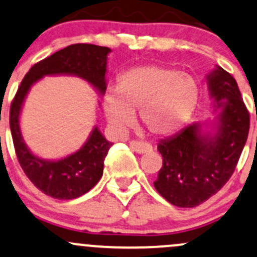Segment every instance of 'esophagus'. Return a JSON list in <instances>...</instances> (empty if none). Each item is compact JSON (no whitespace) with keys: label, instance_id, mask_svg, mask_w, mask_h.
<instances>
[{"label":"esophagus","instance_id":"34e87169","mask_svg":"<svg viewBox=\"0 0 257 257\" xmlns=\"http://www.w3.org/2000/svg\"><path fill=\"white\" fill-rule=\"evenodd\" d=\"M129 145H131L132 150L138 152V154H146V152L152 151V145L149 143L140 142V140H133Z\"/></svg>","mask_w":257,"mask_h":257}]
</instances>
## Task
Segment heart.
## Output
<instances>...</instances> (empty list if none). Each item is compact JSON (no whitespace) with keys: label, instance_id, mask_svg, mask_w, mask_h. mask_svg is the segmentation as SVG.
<instances>
[{"label":"heart","instance_id":"obj_1","mask_svg":"<svg viewBox=\"0 0 257 257\" xmlns=\"http://www.w3.org/2000/svg\"><path fill=\"white\" fill-rule=\"evenodd\" d=\"M200 90L193 77L163 66L137 67L120 75L117 89L103 97L108 122L124 128L134 122L140 109V122L152 135H168L189 122L199 102Z\"/></svg>","mask_w":257,"mask_h":257}]
</instances>
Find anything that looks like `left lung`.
<instances>
[{
  "mask_svg": "<svg viewBox=\"0 0 257 257\" xmlns=\"http://www.w3.org/2000/svg\"><path fill=\"white\" fill-rule=\"evenodd\" d=\"M207 79L215 108H221L216 134L201 135L199 124H193L157 145L163 165L154 185L178 207H195L223 187L249 135L250 113L235 79L221 67Z\"/></svg>",
  "mask_w": 257,
  "mask_h": 257,
  "instance_id": "obj_1",
  "label": "left lung"
}]
</instances>
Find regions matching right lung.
Returning a JSON list of instances; mask_svg holds the SVG:
<instances>
[{"instance_id": "right-lung-1", "label": "right lung", "mask_w": 257, "mask_h": 257, "mask_svg": "<svg viewBox=\"0 0 257 257\" xmlns=\"http://www.w3.org/2000/svg\"><path fill=\"white\" fill-rule=\"evenodd\" d=\"M108 47L74 44L35 63L25 74L10 109V126L17 159L25 176L39 190L53 199L72 200L96 185L103 173V161L113 144L107 142L97 128L80 150L58 161H45L29 151L19 128V114L30 86L44 75L73 74L85 79L101 94L106 91Z\"/></svg>"}]
</instances>
